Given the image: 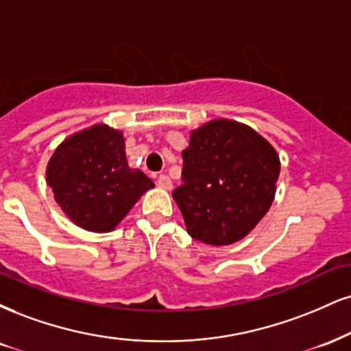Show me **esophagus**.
Returning a JSON list of instances; mask_svg holds the SVG:
<instances>
[{
  "mask_svg": "<svg viewBox=\"0 0 351 351\" xmlns=\"http://www.w3.org/2000/svg\"><path fill=\"white\" fill-rule=\"evenodd\" d=\"M157 183H158V186L162 188V189H171L173 188V183H171L170 176H167V175H160Z\"/></svg>",
  "mask_w": 351,
  "mask_h": 351,
  "instance_id": "1",
  "label": "esophagus"
}]
</instances>
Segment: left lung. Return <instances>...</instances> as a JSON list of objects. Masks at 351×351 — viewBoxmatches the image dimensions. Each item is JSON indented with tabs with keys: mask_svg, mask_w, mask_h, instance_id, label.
Segmentation results:
<instances>
[{
	"mask_svg": "<svg viewBox=\"0 0 351 351\" xmlns=\"http://www.w3.org/2000/svg\"><path fill=\"white\" fill-rule=\"evenodd\" d=\"M183 184L173 191L193 239L229 245L243 239L271 206L280 158L247 125L226 119L194 130L183 150Z\"/></svg>",
	"mask_w": 351,
	"mask_h": 351,
	"instance_id": "8db88e82",
	"label": "left lung"
}]
</instances>
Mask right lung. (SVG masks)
Returning <instances> with one entry per match:
<instances>
[{
  "mask_svg": "<svg viewBox=\"0 0 351 351\" xmlns=\"http://www.w3.org/2000/svg\"><path fill=\"white\" fill-rule=\"evenodd\" d=\"M47 183L66 216L93 232L112 230L154 188L142 171L128 167L122 134L108 125L66 138L50 158Z\"/></svg>",
  "mask_w": 351,
  "mask_h": 351,
  "instance_id": "obj_1",
  "label": "right lung"
}]
</instances>
